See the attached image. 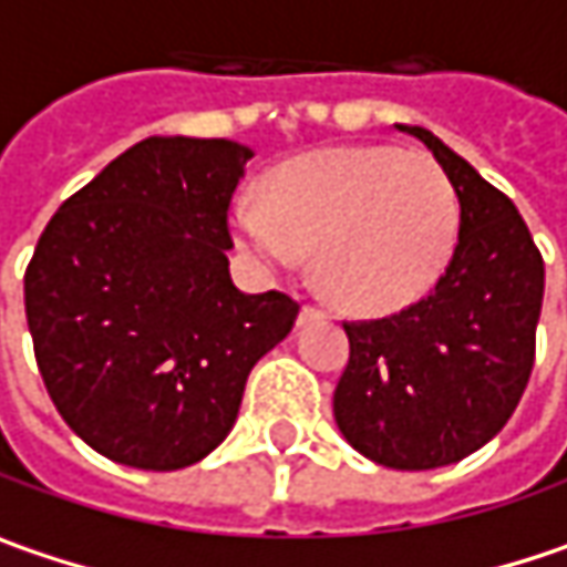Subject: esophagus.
I'll return each mask as SVG.
<instances>
[{
	"mask_svg": "<svg viewBox=\"0 0 567 567\" xmlns=\"http://www.w3.org/2000/svg\"><path fill=\"white\" fill-rule=\"evenodd\" d=\"M316 319H326V309L306 303L303 309H300V326H306V322H316Z\"/></svg>",
	"mask_w": 567,
	"mask_h": 567,
	"instance_id": "obj_1",
	"label": "esophagus"
}]
</instances>
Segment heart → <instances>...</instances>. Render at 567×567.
I'll return each instance as SVG.
<instances>
[{
	"instance_id": "obj_1",
	"label": "heart",
	"mask_w": 567,
	"mask_h": 567,
	"mask_svg": "<svg viewBox=\"0 0 567 567\" xmlns=\"http://www.w3.org/2000/svg\"><path fill=\"white\" fill-rule=\"evenodd\" d=\"M235 238L267 267L316 251L322 290L378 316L420 300L452 255L458 203L435 161L384 144L329 147L280 164L258 203H238Z\"/></svg>"
}]
</instances>
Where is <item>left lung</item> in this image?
Masks as SVG:
<instances>
[{"label":"left lung","instance_id":"1","mask_svg":"<svg viewBox=\"0 0 567 567\" xmlns=\"http://www.w3.org/2000/svg\"><path fill=\"white\" fill-rule=\"evenodd\" d=\"M458 196V241L420 303L344 322L336 423L364 458L396 471L462 462L513 416L536 361L546 264L513 199L420 125Z\"/></svg>","mask_w":567,"mask_h":567}]
</instances>
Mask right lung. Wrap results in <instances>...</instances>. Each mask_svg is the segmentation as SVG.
<instances>
[{
  "mask_svg": "<svg viewBox=\"0 0 567 567\" xmlns=\"http://www.w3.org/2000/svg\"><path fill=\"white\" fill-rule=\"evenodd\" d=\"M251 147L144 138L76 189L24 270L38 371L90 449L142 471L206 458L251 368L297 322L287 293L231 284L228 206Z\"/></svg>",
  "mask_w": 567,
  "mask_h": 567,
  "instance_id": "1",
  "label": "right lung"
}]
</instances>
